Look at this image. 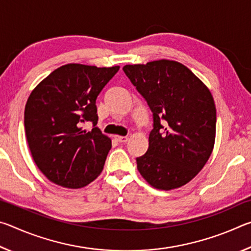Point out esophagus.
I'll list each match as a JSON object with an SVG mask.
<instances>
[{
	"instance_id": "esophagus-1",
	"label": "esophagus",
	"mask_w": 251,
	"mask_h": 251,
	"mask_svg": "<svg viewBox=\"0 0 251 251\" xmlns=\"http://www.w3.org/2000/svg\"><path fill=\"white\" fill-rule=\"evenodd\" d=\"M115 139L118 143H126L127 141H128V137H127V136H118V135H116Z\"/></svg>"
}]
</instances>
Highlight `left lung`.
Listing matches in <instances>:
<instances>
[{
  "mask_svg": "<svg viewBox=\"0 0 251 251\" xmlns=\"http://www.w3.org/2000/svg\"><path fill=\"white\" fill-rule=\"evenodd\" d=\"M152 115L150 147L137 169L156 189L172 190L189 182L214 150L216 106L208 87L188 67L172 59L123 67Z\"/></svg>",
  "mask_w": 251,
  "mask_h": 251,
  "instance_id": "obj_1",
  "label": "left lung"
}]
</instances>
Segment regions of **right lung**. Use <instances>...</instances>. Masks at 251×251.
<instances>
[{"mask_svg":"<svg viewBox=\"0 0 251 251\" xmlns=\"http://www.w3.org/2000/svg\"><path fill=\"white\" fill-rule=\"evenodd\" d=\"M120 66L63 65L37 84L25 105L24 126L36 166L54 184L82 188L100 176L112 141L99 127L96 99ZM86 121L93 123L90 132Z\"/></svg>","mask_w":251,"mask_h":251,"instance_id":"add662e5","label":"right lung"}]
</instances>
